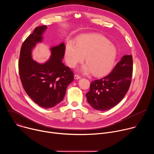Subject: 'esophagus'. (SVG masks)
Here are the masks:
<instances>
[{
	"instance_id": "1",
	"label": "esophagus",
	"mask_w": 154,
	"mask_h": 154,
	"mask_svg": "<svg viewBox=\"0 0 154 154\" xmlns=\"http://www.w3.org/2000/svg\"><path fill=\"white\" fill-rule=\"evenodd\" d=\"M80 78H81V76H80L79 75H78V74H75L74 75V79H79Z\"/></svg>"
}]
</instances>
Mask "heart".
<instances>
[{
    "label": "heart",
    "instance_id": "b5f03b06",
    "mask_svg": "<svg viewBox=\"0 0 154 154\" xmlns=\"http://www.w3.org/2000/svg\"><path fill=\"white\" fill-rule=\"evenodd\" d=\"M116 49L112 43L102 35H85L78 38L76 46L68 42L65 50L66 61L74 67L85 57L86 64L82 67L85 73L92 72L96 76L105 74L111 69L116 57Z\"/></svg>",
    "mask_w": 154,
    "mask_h": 154
}]
</instances>
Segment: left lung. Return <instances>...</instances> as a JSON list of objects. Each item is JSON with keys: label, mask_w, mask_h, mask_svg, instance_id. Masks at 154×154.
Masks as SVG:
<instances>
[{"label": "left lung", "mask_w": 154, "mask_h": 154, "mask_svg": "<svg viewBox=\"0 0 154 154\" xmlns=\"http://www.w3.org/2000/svg\"><path fill=\"white\" fill-rule=\"evenodd\" d=\"M132 74V55H124L110 73L91 82L90 91L86 94L88 102L100 111L114 107L127 93Z\"/></svg>", "instance_id": "obj_1"}]
</instances>
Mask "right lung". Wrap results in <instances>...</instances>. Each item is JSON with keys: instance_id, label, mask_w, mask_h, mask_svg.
<instances>
[{"instance_id": "right-lung-1", "label": "right lung", "mask_w": 154, "mask_h": 154, "mask_svg": "<svg viewBox=\"0 0 154 154\" xmlns=\"http://www.w3.org/2000/svg\"><path fill=\"white\" fill-rule=\"evenodd\" d=\"M46 29V26L36 27L24 41L18 67L26 93L39 106L49 108L63 100L68 85L74 80V74L61 62L65 52L64 43L51 48V57L45 64H39L32 59V49L41 41V35Z\"/></svg>"}]
</instances>
